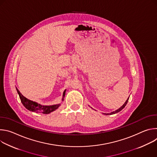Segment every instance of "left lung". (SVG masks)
<instances>
[{
  "label": "left lung",
  "mask_w": 157,
  "mask_h": 157,
  "mask_svg": "<svg viewBox=\"0 0 157 157\" xmlns=\"http://www.w3.org/2000/svg\"><path fill=\"white\" fill-rule=\"evenodd\" d=\"M128 99H129V97H128V98L126 100V101H125V102L120 107V108H119L118 109H117V110H116L115 111H113V112H112V113H103L104 114H105V115H113V114H116V113H118L119 112H120L121 110H122L124 107H125V106L126 105V104H127V102H128ZM92 108V107H91ZM93 109V108H92Z\"/></svg>",
  "instance_id": "8db88e82"
}]
</instances>
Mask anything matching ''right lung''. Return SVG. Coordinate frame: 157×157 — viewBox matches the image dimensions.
<instances>
[{
  "label": "right lung",
  "mask_w": 157,
  "mask_h": 157,
  "mask_svg": "<svg viewBox=\"0 0 157 157\" xmlns=\"http://www.w3.org/2000/svg\"><path fill=\"white\" fill-rule=\"evenodd\" d=\"M16 89H17V91L19 95L21 102L22 104H23L24 107L29 110L32 111V112H35V113H42V114H50L52 113V112L57 109L61 105V104H54V105H41L36 102L28 99L27 98H26L25 97H24L21 94V93L19 91V90L17 87H16ZM66 90V89H65L63 92L62 101H64Z\"/></svg>",
  "instance_id": "obj_1"
}]
</instances>
